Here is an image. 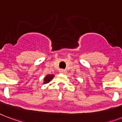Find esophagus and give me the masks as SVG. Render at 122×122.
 <instances>
[{
	"label": "esophagus",
	"instance_id": "34e87169",
	"mask_svg": "<svg viewBox=\"0 0 122 122\" xmlns=\"http://www.w3.org/2000/svg\"><path fill=\"white\" fill-rule=\"evenodd\" d=\"M59 72L62 73V74H65L66 72L65 70H63V69H61V70H59Z\"/></svg>",
	"mask_w": 122,
	"mask_h": 122
}]
</instances>
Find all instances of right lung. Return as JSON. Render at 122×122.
<instances>
[{
	"label": "right lung",
	"mask_w": 122,
	"mask_h": 122,
	"mask_svg": "<svg viewBox=\"0 0 122 122\" xmlns=\"http://www.w3.org/2000/svg\"><path fill=\"white\" fill-rule=\"evenodd\" d=\"M54 75H47L46 77L44 78V84L48 83H49L52 79H53V77H54Z\"/></svg>",
	"instance_id": "right-lung-1"
}]
</instances>
